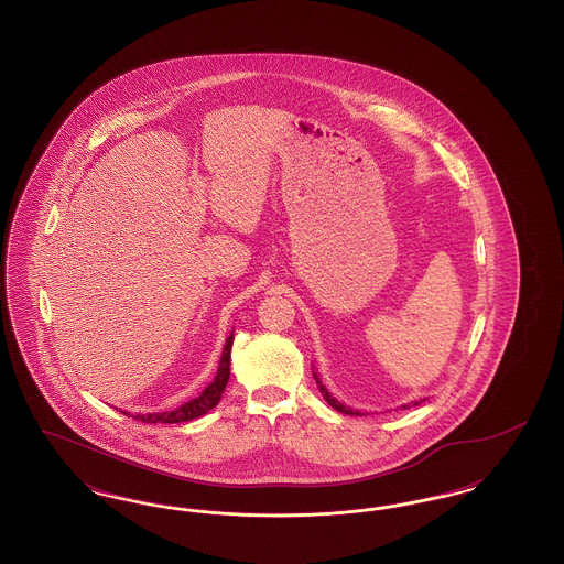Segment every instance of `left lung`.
Segmentation results:
<instances>
[{
  "label": "left lung",
  "mask_w": 564,
  "mask_h": 564,
  "mask_svg": "<svg viewBox=\"0 0 564 564\" xmlns=\"http://www.w3.org/2000/svg\"><path fill=\"white\" fill-rule=\"evenodd\" d=\"M315 378H317V375H315ZM317 384H319V391H322L323 398H325V402L329 403L332 408H336V410H338V412H343V414H357V412H352V410L347 408V405H343V403L336 402V400H334V398L327 393V389L323 387L322 380H319V378H317ZM403 408H408V405H403Z\"/></svg>",
  "instance_id": "obj_1"
}]
</instances>
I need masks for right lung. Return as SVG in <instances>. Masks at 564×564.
I'll list each match as a JSON object with an SVG mask.
<instances>
[{"label":"right lung","mask_w":564,"mask_h":564,"mask_svg":"<svg viewBox=\"0 0 564 564\" xmlns=\"http://www.w3.org/2000/svg\"><path fill=\"white\" fill-rule=\"evenodd\" d=\"M232 340L235 336L230 334L228 340H226V347L221 352V359H219V368H217V375L215 380L194 400H189L188 403L175 408V410H169V412H152V414H134V421H141V423H148V425H171V423H186V421H194L203 414H207L212 408H215V403L221 400V393L228 384V378H230V349H232Z\"/></svg>","instance_id":"1"}]
</instances>
